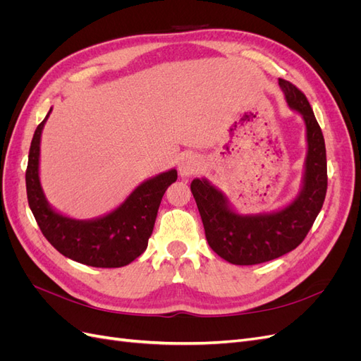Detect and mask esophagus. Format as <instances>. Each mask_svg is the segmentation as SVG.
<instances>
[{
	"label": "esophagus",
	"instance_id": "34e87169",
	"mask_svg": "<svg viewBox=\"0 0 361 361\" xmlns=\"http://www.w3.org/2000/svg\"><path fill=\"white\" fill-rule=\"evenodd\" d=\"M200 169H202V162L195 155L188 154L179 161V173L182 178H190L192 174L199 173Z\"/></svg>",
	"mask_w": 361,
	"mask_h": 361
}]
</instances>
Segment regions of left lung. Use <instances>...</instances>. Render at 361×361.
Wrapping results in <instances>:
<instances>
[{"label":"left lung","instance_id":"1","mask_svg":"<svg viewBox=\"0 0 361 361\" xmlns=\"http://www.w3.org/2000/svg\"><path fill=\"white\" fill-rule=\"evenodd\" d=\"M279 85L288 106L302 117L305 126L307 152L298 194L276 211L241 214L207 179L191 182L207 244L233 265L264 264L297 248L309 233L325 200L326 154L322 130L304 93L286 80H279Z\"/></svg>","mask_w":361,"mask_h":361}]
</instances>
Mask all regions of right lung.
<instances>
[{
  "mask_svg": "<svg viewBox=\"0 0 361 361\" xmlns=\"http://www.w3.org/2000/svg\"><path fill=\"white\" fill-rule=\"evenodd\" d=\"M52 108L36 128L25 173L27 197L40 231L63 256L94 268H120L147 248L164 192L178 179L170 169L141 182L116 209L90 220H76L59 212L47 200L40 183L42 130Z\"/></svg>",
  "mask_w": 361,
  "mask_h": 361,
  "instance_id": "obj_1",
  "label": "right lung"
}]
</instances>
